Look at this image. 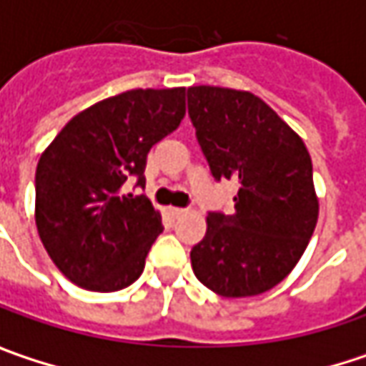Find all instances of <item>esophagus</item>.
Wrapping results in <instances>:
<instances>
[{"label": "esophagus", "mask_w": 366, "mask_h": 366, "mask_svg": "<svg viewBox=\"0 0 366 366\" xmlns=\"http://www.w3.org/2000/svg\"><path fill=\"white\" fill-rule=\"evenodd\" d=\"M185 212H187V209H183V207H169V214H171L173 218H181Z\"/></svg>", "instance_id": "obj_1"}]
</instances>
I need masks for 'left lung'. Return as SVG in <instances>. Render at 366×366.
<instances>
[{"instance_id": "1", "label": "left lung", "mask_w": 366, "mask_h": 366, "mask_svg": "<svg viewBox=\"0 0 366 366\" xmlns=\"http://www.w3.org/2000/svg\"><path fill=\"white\" fill-rule=\"evenodd\" d=\"M187 106L214 179L238 183L232 214H207L193 273L224 297L264 293L293 271L316 228L310 152L254 93L197 85Z\"/></svg>"}]
</instances>
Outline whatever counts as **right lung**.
<instances>
[{
  "instance_id": "right-lung-1",
  "label": "right lung",
  "mask_w": 366,
  "mask_h": 366,
  "mask_svg": "<svg viewBox=\"0 0 366 366\" xmlns=\"http://www.w3.org/2000/svg\"><path fill=\"white\" fill-rule=\"evenodd\" d=\"M185 116V87L132 89L97 102L64 126L36 167V228L59 271L89 291H120L144 271L162 232L144 195L150 148Z\"/></svg>"
}]
</instances>
